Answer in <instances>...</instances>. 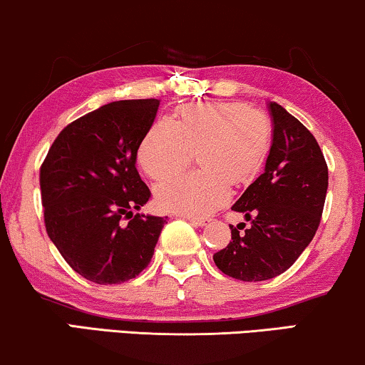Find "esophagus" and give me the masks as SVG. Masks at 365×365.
Wrapping results in <instances>:
<instances>
[{
  "label": "esophagus",
  "instance_id": "34e87169",
  "mask_svg": "<svg viewBox=\"0 0 365 365\" xmlns=\"http://www.w3.org/2000/svg\"><path fill=\"white\" fill-rule=\"evenodd\" d=\"M183 218L185 220H188L190 223L192 225H195V227H205V225H207L210 220L208 218H197V217H188V215H183Z\"/></svg>",
  "mask_w": 365,
  "mask_h": 365
}]
</instances>
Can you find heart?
<instances>
[{
  "label": "heart",
  "instance_id": "b5f03b06",
  "mask_svg": "<svg viewBox=\"0 0 365 365\" xmlns=\"http://www.w3.org/2000/svg\"><path fill=\"white\" fill-rule=\"evenodd\" d=\"M273 138L269 117L240 102L190 104L175 122L157 120L138 147L148 177L162 180L183 170L197 150V172L163 182L157 202L170 212L202 217L227 202L230 185L241 187L258 175Z\"/></svg>",
  "mask_w": 365,
  "mask_h": 365
}]
</instances>
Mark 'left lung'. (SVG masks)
Listing matches in <instances>:
<instances>
[{"label":"left lung","mask_w":365,"mask_h":365,"mask_svg":"<svg viewBox=\"0 0 365 365\" xmlns=\"http://www.w3.org/2000/svg\"><path fill=\"white\" fill-rule=\"evenodd\" d=\"M273 119L264 172L232 210L246 223L232 230L227 248L213 255L225 274L266 281L289 269L317 232L327 193V163L314 135L284 107L269 102Z\"/></svg>","instance_id":"obj_1"}]
</instances>
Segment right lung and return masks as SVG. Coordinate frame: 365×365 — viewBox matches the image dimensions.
Returning <instances> with one entry per match:
<instances>
[{"label":"right lung","mask_w":365,"mask_h":365,"mask_svg":"<svg viewBox=\"0 0 365 365\" xmlns=\"http://www.w3.org/2000/svg\"><path fill=\"white\" fill-rule=\"evenodd\" d=\"M160 101H117L66 125L39 170L44 227L76 273L96 284L133 279L167 222L133 213L150 198L137 150Z\"/></svg>","instance_id":"obj_1"}]
</instances>
